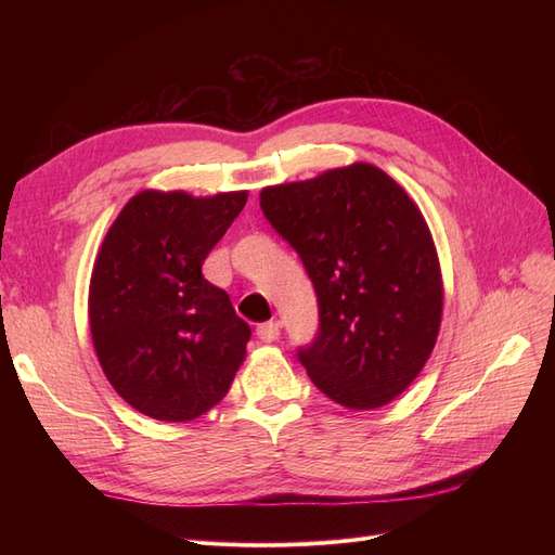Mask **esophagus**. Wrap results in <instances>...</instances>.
Returning <instances> with one entry per match:
<instances>
[{
  "label": "esophagus",
  "mask_w": 555,
  "mask_h": 555,
  "mask_svg": "<svg viewBox=\"0 0 555 555\" xmlns=\"http://www.w3.org/2000/svg\"><path fill=\"white\" fill-rule=\"evenodd\" d=\"M257 335L263 343H275L280 335V326L275 322H263L257 326Z\"/></svg>",
  "instance_id": "esophagus-1"
}]
</instances>
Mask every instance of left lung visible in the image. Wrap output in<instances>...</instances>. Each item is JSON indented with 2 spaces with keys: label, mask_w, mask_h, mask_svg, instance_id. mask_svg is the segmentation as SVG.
I'll use <instances>...</instances> for the list:
<instances>
[{
  "label": "left lung",
  "mask_w": 555,
  "mask_h": 555,
  "mask_svg": "<svg viewBox=\"0 0 555 555\" xmlns=\"http://www.w3.org/2000/svg\"><path fill=\"white\" fill-rule=\"evenodd\" d=\"M261 210L317 294L319 328L298 361L340 405H386L422 373L440 331L442 278L424 215L371 164L266 188Z\"/></svg>",
  "instance_id": "1"
}]
</instances>
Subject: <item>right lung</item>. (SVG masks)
<instances>
[{"instance_id":"right-lung-1","label":"right lung","mask_w":555,"mask_h":555,"mask_svg":"<svg viewBox=\"0 0 555 555\" xmlns=\"http://www.w3.org/2000/svg\"><path fill=\"white\" fill-rule=\"evenodd\" d=\"M247 192H141L108 229L90 282V328L113 389L159 422L220 402L245 359L247 322L201 266Z\"/></svg>"}]
</instances>
